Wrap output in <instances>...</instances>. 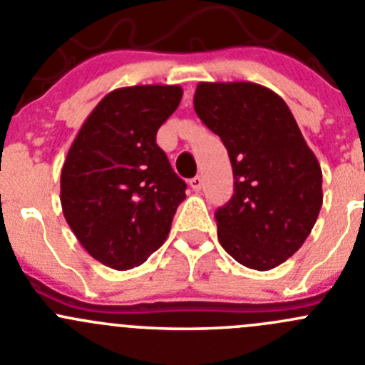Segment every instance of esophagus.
Listing matches in <instances>:
<instances>
[{
    "mask_svg": "<svg viewBox=\"0 0 365 365\" xmlns=\"http://www.w3.org/2000/svg\"><path fill=\"white\" fill-rule=\"evenodd\" d=\"M204 185V179L200 175H195L193 179H190V186H192V190H195V192H199L200 188H202Z\"/></svg>",
    "mask_w": 365,
    "mask_h": 365,
    "instance_id": "34e87169",
    "label": "esophagus"
}]
</instances>
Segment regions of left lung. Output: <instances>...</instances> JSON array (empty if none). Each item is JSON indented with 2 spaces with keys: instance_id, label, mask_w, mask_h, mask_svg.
Listing matches in <instances>:
<instances>
[{
  "instance_id": "1",
  "label": "left lung",
  "mask_w": 365,
  "mask_h": 365,
  "mask_svg": "<svg viewBox=\"0 0 365 365\" xmlns=\"http://www.w3.org/2000/svg\"><path fill=\"white\" fill-rule=\"evenodd\" d=\"M200 120L227 148L235 193L215 218L227 255L270 270L308 238L322 206V172L289 106L252 82H200Z\"/></svg>"
}]
</instances>
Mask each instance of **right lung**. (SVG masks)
Instances as JSON below:
<instances>
[{
	"label": "right lung",
	"mask_w": 365,
	"mask_h": 365,
	"mask_svg": "<svg viewBox=\"0 0 365 365\" xmlns=\"http://www.w3.org/2000/svg\"><path fill=\"white\" fill-rule=\"evenodd\" d=\"M179 86H130L86 118L61 172V204L76 240L116 270L147 262L165 244L186 182L155 143L179 107Z\"/></svg>",
	"instance_id": "right-lung-1"
}]
</instances>
